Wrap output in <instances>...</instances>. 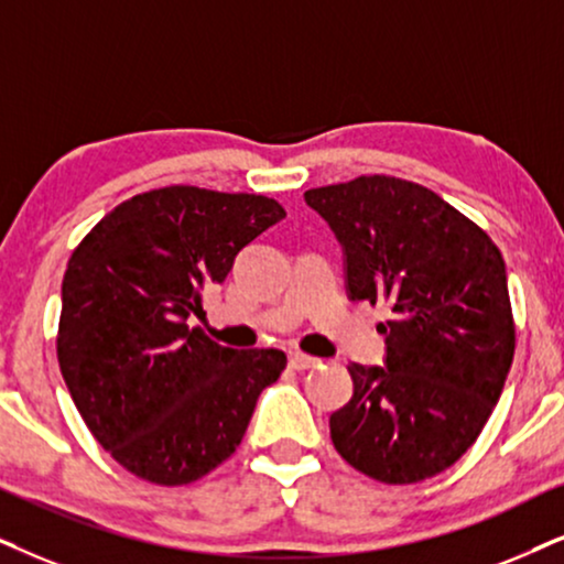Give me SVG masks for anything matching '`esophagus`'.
<instances>
[{"mask_svg":"<svg viewBox=\"0 0 564 564\" xmlns=\"http://www.w3.org/2000/svg\"><path fill=\"white\" fill-rule=\"evenodd\" d=\"M289 367L296 369V372H306V369L319 367V359H315V356H306V354L294 351L289 356Z\"/></svg>","mask_w":564,"mask_h":564,"instance_id":"1","label":"esophagus"}]
</instances>
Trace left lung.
I'll list each match as a JSON object with an SVG mask.
<instances>
[{"instance_id": "1", "label": "left lung", "mask_w": 564, "mask_h": 564, "mask_svg": "<svg viewBox=\"0 0 564 564\" xmlns=\"http://www.w3.org/2000/svg\"><path fill=\"white\" fill-rule=\"evenodd\" d=\"M304 199L346 252L354 302H388L384 367L351 365L354 395L330 416L340 458L382 484L451 468L500 401L516 354L505 260L489 234L432 189L356 176Z\"/></svg>"}]
</instances>
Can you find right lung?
<instances>
[{"label": "right lung", "mask_w": 564, "mask_h": 564, "mask_svg": "<svg viewBox=\"0 0 564 564\" xmlns=\"http://www.w3.org/2000/svg\"><path fill=\"white\" fill-rule=\"evenodd\" d=\"M281 218L273 197L174 184L124 199L75 247L56 359L93 437L138 479L182 487L218 468L286 369L278 348L234 351L187 325Z\"/></svg>", "instance_id": "obj_1"}]
</instances>
